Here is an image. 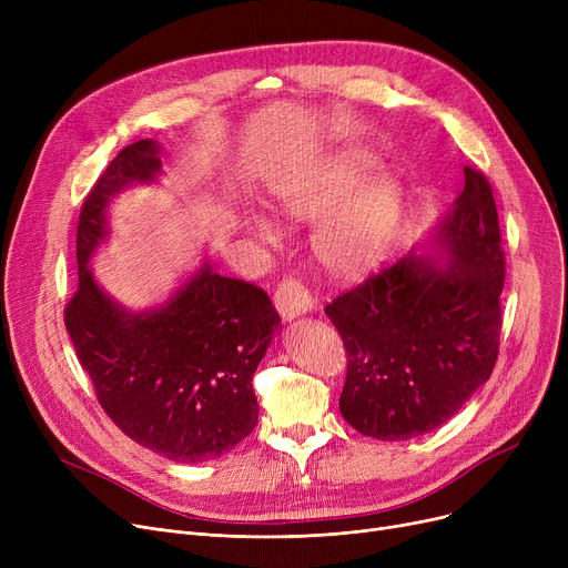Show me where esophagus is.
Here are the masks:
<instances>
[{
    "label": "esophagus",
    "mask_w": 568,
    "mask_h": 568,
    "mask_svg": "<svg viewBox=\"0 0 568 568\" xmlns=\"http://www.w3.org/2000/svg\"><path fill=\"white\" fill-rule=\"evenodd\" d=\"M274 302H276V308L283 320H294L313 308V300H311L308 290L304 287L302 281H296V278L281 281V285L276 287V294H274Z\"/></svg>",
    "instance_id": "esophagus-1"
}]
</instances>
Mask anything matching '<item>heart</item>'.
I'll list each match as a JSON object with an SVG mask.
<instances>
[{"label":"heart","mask_w":568,"mask_h":568,"mask_svg":"<svg viewBox=\"0 0 568 568\" xmlns=\"http://www.w3.org/2000/svg\"><path fill=\"white\" fill-rule=\"evenodd\" d=\"M371 154L341 152L322 168L290 174L272 184L266 204L281 221H315L317 260L338 276H354L368 268L382 253L386 239L400 216V184L392 174L364 176L373 170ZM251 230L276 242V227L260 219H248Z\"/></svg>","instance_id":"1"}]
</instances>
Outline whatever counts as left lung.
<instances>
[{
  "instance_id": "8db88e82",
  "label": "left lung",
  "mask_w": 568,
  "mask_h": 568,
  "mask_svg": "<svg viewBox=\"0 0 568 568\" xmlns=\"http://www.w3.org/2000/svg\"><path fill=\"white\" fill-rule=\"evenodd\" d=\"M435 239L446 255L409 253L324 308L347 352L341 414L366 437L439 428L495 368L506 264L484 172L465 168Z\"/></svg>"
}]
</instances>
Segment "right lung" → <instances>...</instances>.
<instances>
[{"label":"right lung","instance_id":"right-lung-1","mask_svg":"<svg viewBox=\"0 0 568 568\" xmlns=\"http://www.w3.org/2000/svg\"><path fill=\"white\" fill-rule=\"evenodd\" d=\"M161 146L138 140L103 170L82 202L78 290L64 322L97 398L124 435L174 463L221 458L257 424L253 373L281 317L253 283L214 274L209 262L152 311L133 313L97 283L89 260L105 242L108 204L152 184Z\"/></svg>","mask_w":568,"mask_h":568}]
</instances>
